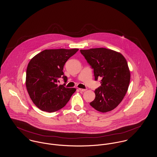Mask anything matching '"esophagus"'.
I'll return each mask as SVG.
<instances>
[{
    "instance_id": "34e87169",
    "label": "esophagus",
    "mask_w": 157,
    "mask_h": 157,
    "mask_svg": "<svg viewBox=\"0 0 157 157\" xmlns=\"http://www.w3.org/2000/svg\"><path fill=\"white\" fill-rule=\"evenodd\" d=\"M79 90L81 91V92H84V91H86V89H81V88H80Z\"/></svg>"
}]
</instances>
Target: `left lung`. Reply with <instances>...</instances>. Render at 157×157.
I'll return each mask as SVG.
<instances>
[{
  "label": "left lung",
  "mask_w": 157,
  "mask_h": 157,
  "mask_svg": "<svg viewBox=\"0 0 157 157\" xmlns=\"http://www.w3.org/2000/svg\"><path fill=\"white\" fill-rule=\"evenodd\" d=\"M80 52L94 69L95 80L101 78L90 105L99 112L112 111L128 90L131 74L126 59L121 53L104 48L81 49Z\"/></svg>",
  "instance_id": "8db88e82"
}]
</instances>
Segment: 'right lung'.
<instances>
[{
  "mask_svg": "<svg viewBox=\"0 0 157 157\" xmlns=\"http://www.w3.org/2000/svg\"><path fill=\"white\" fill-rule=\"evenodd\" d=\"M78 49H45L35 56L26 69V87L34 105L40 110L56 112L63 108L75 88L58 85L60 78L67 82L63 72L67 60Z\"/></svg>",
  "mask_w": 157,
  "mask_h": 157,
  "instance_id": "1",
  "label": "right lung"
}]
</instances>
